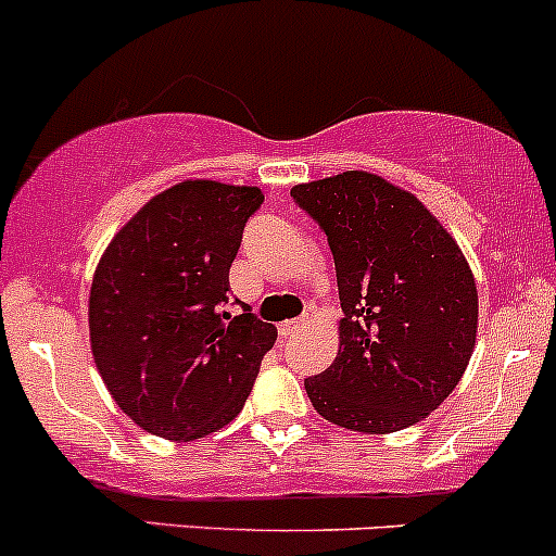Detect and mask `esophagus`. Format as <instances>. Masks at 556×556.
I'll return each instance as SVG.
<instances>
[{"instance_id":"esophagus-1","label":"esophagus","mask_w":556,"mask_h":556,"mask_svg":"<svg viewBox=\"0 0 556 556\" xmlns=\"http://www.w3.org/2000/svg\"><path fill=\"white\" fill-rule=\"evenodd\" d=\"M304 325V319H285V323H279V336H282V339H290V336L299 333Z\"/></svg>"}]
</instances>
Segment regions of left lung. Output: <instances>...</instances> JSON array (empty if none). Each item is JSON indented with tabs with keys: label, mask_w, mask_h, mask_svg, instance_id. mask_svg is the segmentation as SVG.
I'll return each instance as SVG.
<instances>
[{
	"label": "left lung",
	"mask_w": 556,
	"mask_h": 556,
	"mask_svg": "<svg viewBox=\"0 0 556 556\" xmlns=\"http://www.w3.org/2000/svg\"><path fill=\"white\" fill-rule=\"evenodd\" d=\"M319 223L344 317L336 361L306 379L314 412L357 433H395L463 379L479 330L473 271L414 193L371 172L290 190Z\"/></svg>",
	"instance_id": "left-lung-1"
}]
</instances>
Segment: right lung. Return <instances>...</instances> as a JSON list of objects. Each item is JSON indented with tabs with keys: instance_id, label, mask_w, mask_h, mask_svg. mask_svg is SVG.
Returning <instances> with one entry per match:
<instances>
[{
	"instance_id": "obj_1",
	"label": "right lung",
	"mask_w": 556,
	"mask_h": 556,
	"mask_svg": "<svg viewBox=\"0 0 556 556\" xmlns=\"http://www.w3.org/2000/svg\"><path fill=\"white\" fill-rule=\"evenodd\" d=\"M261 188L182 179L106 244L88 295L91 352L117 406L148 433L193 441L242 412L277 328L231 317L228 268Z\"/></svg>"
}]
</instances>
